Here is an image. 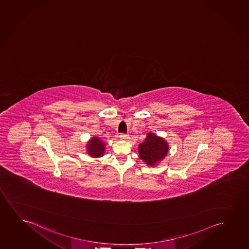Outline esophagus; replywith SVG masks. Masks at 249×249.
Here are the masks:
<instances>
[{
    "instance_id": "34e87169",
    "label": "esophagus",
    "mask_w": 249,
    "mask_h": 249,
    "mask_svg": "<svg viewBox=\"0 0 249 249\" xmlns=\"http://www.w3.org/2000/svg\"><path fill=\"white\" fill-rule=\"evenodd\" d=\"M120 140H123V141H125V140H127L128 138H129V135L128 134H120Z\"/></svg>"
}]
</instances>
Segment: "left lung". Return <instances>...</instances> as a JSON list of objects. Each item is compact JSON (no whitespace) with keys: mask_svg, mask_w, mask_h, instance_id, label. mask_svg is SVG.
Listing matches in <instances>:
<instances>
[{"mask_svg":"<svg viewBox=\"0 0 249 249\" xmlns=\"http://www.w3.org/2000/svg\"><path fill=\"white\" fill-rule=\"evenodd\" d=\"M138 150L140 158L147 165L155 166L165 158L169 152V144L163 138L150 133L144 142L139 145Z\"/></svg>","mask_w":249,"mask_h":249,"instance_id":"8db88e82","label":"left lung"}]
</instances>
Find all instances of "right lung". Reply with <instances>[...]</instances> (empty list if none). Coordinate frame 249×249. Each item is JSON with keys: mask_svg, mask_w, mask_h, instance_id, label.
I'll list each match as a JSON object with an SVG mask.
<instances>
[{"mask_svg": "<svg viewBox=\"0 0 249 249\" xmlns=\"http://www.w3.org/2000/svg\"><path fill=\"white\" fill-rule=\"evenodd\" d=\"M87 152L90 157L100 158L105 154V144L99 138H91L87 144Z\"/></svg>", "mask_w": 249, "mask_h": 249, "instance_id": "add662e5", "label": "right lung"}]
</instances>
